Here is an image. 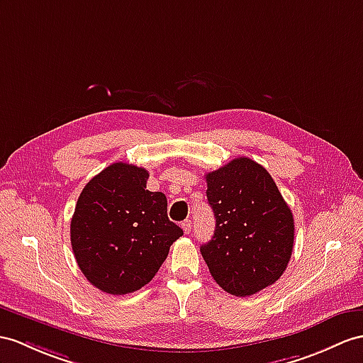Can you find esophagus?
<instances>
[{"label": "esophagus", "mask_w": 363, "mask_h": 363, "mask_svg": "<svg viewBox=\"0 0 363 363\" xmlns=\"http://www.w3.org/2000/svg\"><path fill=\"white\" fill-rule=\"evenodd\" d=\"M191 220H184V222L182 223V228H183V231H184V234H189L191 233Z\"/></svg>", "instance_id": "esophagus-1"}]
</instances>
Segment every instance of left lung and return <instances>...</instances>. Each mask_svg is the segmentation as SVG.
Instances as JSON below:
<instances>
[{
	"instance_id": "1",
	"label": "left lung",
	"mask_w": 363,
	"mask_h": 363,
	"mask_svg": "<svg viewBox=\"0 0 363 363\" xmlns=\"http://www.w3.org/2000/svg\"><path fill=\"white\" fill-rule=\"evenodd\" d=\"M216 231L201 245L211 276L226 293L252 296L280 279L294 246V218L264 167L238 157L206 174Z\"/></svg>"
}]
</instances>
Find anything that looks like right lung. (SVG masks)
Instances as JSON below:
<instances>
[{"mask_svg": "<svg viewBox=\"0 0 363 363\" xmlns=\"http://www.w3.org/2000/svg\"><path fill=\"white\" fill-rule=\"evenodd\" d=\"M145 167L113 163L86 184L70 220L79 269L103 293H134L154 279L183 229L163 192L146 189Z\"/></svg>", "mask_w": 363, "mask_h": 363, "instance_id": "1", "label": "right lung"}]
</instances>
